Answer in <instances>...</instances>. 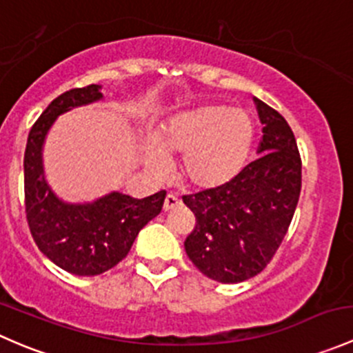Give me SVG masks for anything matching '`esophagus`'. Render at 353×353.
Returning <instances> with one entry per match:
<instances>
[{"label": "esophagus", "mask_w": 353, "mask_h": 353, "mask_svg": "<svg viewBox=\"0 0 353 353\" xmlns=\"http://www.w3.org/2000/svg\"><path fill=\"white\" fill-rule=\"evenodd\" d=\"M177 205H181V199L176 196V194H172V193H169L165 196V201H163V210H165V212H169V210H172V208H176Z\"/></svg>", "instance_id": "34e87169"}]
</instances>
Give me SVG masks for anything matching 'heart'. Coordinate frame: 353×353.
I'll list each match as a JSON object with an SVG mask.
<instances>
[{
	"label": "heart",
	"instance_id": "heart-1",
	"mask_svg": "<svg viewBox=\"0 0 353 353\" xmlns=\"http://www.w3.org/2000/svg\"><path fill=\"white\" fill-rule=\"evenodd\" d=\"M254 141L249 112L225 104H203L170 117L157 130L145 163L162 172V154L183 155L181 179L196 190L225 186L244 169Z\"/></svg>",
	"mask_w": 353,
	"mask_h": 353
}]
</instances>
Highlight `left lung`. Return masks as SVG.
<instances>
[{
  "instance_id": "8db88e82",
  "label": "left lung",
  "mask_w": 353,
  "mask_h": 353,
  "mask_svg": "<svg viewBox=\"0 0 353 353\" xmlns=\"http://www.w3.org/2000/svg\"><path fill=\"white\" fill-rule=\"evenodd\" d=\"M263 124L258 159L230 183L183 196L196 216L184 249L203 275L239 283L265 270L285 237L301 194L297 141L280 112L254 97Z\"/></svg>"
}]
</instances>
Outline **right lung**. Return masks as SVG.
<instances>
[{
  "label": "right lung",
  "instance_id": "right-lung-1",
  "mask_svg": "<svg viewBox=\"0 0 353 353\" xmlns=\"http://www.w3.org/2000/svg\"><path fill=\"white\" fill-rule=\"evenodd\" d=\"M101 85L73 88L56 97L28 133L23 157L25 213L35 244L68 273L94 276L126 258L138 232L163 206L165 191L143 199L112 191L85 203L61 199L44 176L42 148L61 114L104 99Z\"/></svg>",
  "mask_w": 353,
  "mask_h": 353
}]
</instances>
